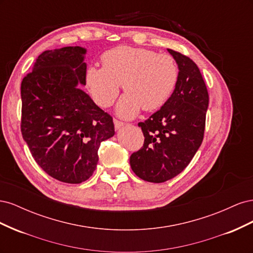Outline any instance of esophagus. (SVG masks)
<instances>
[{"instance_id": "1", "label": "esophagus", "mask_w": 253, "mask_h": 253, "mask_svg": "<svg viewBox=\"0 0 253 253\" xmlns=\"http://www.w3.org/2000/svg\"><path fill=\"white\" fill-rule=\"evenodd\" d=\"M114 125H115V128L116 129H119V128H121L122 126H125V122L124 121H120V120H118V119H114Z\"/></svg>"}]
</instances>
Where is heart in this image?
<instances>
[{"label":"heart","mask_w":253,"mask_h":253,"mask_svg":"<svg viewBox=\"0 0 253 253\" xmlns=\"http://www.w3.org/2000/svg\"><path fill=\"white\" fill-rule=\"evenodd\" d=\"M102 67H90L87 87L97 104L109 108L118 97L124 82L126 94L118 103L120 116L131 118L142 106L154 111L172 96L178 81V65L167 53L131 46H118L105 51Z\"/></svg>","instance_id":"b5f03b06"}]
</instances>
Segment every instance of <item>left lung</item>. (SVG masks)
<instances>
[{"label":"left lung","mask_w":253,"mask_h":253,"mask_svg":"<svg viewBox=\"0 0 253 253\" xmlns=\"http://www.w3.org/2000/svg\"><path fill=\"white\" fill-rule=\"evenodd\" d=\"M178 64V81L163 108L139 122L144 136L140 150L129 157L139 178L165 182L183 171L204 139L209 95L200 68L192 59L168 49Z\"/></svg>","instance_id":"8db88e82"}]
</instances>
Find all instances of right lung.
Here are the masks:
<instances>
[{
	"label": "right lung",
	"instance_id": "add662e5",
	"mask_svg": "<svg viewBox=\"0 0 253 253\" xmlns=\"http://www.w3.org/2000/svg\"><path fill=\"white\" fill-rule=\"evenodd\" d=\"M85 51H44L21 83L23 139L45 173L67 183L93 175L100 143L115 134L113 117L78 87L85 84Z\"/></svg>",
	"mask_w": 253,
	"mask_h": 253
}]
</instances>
